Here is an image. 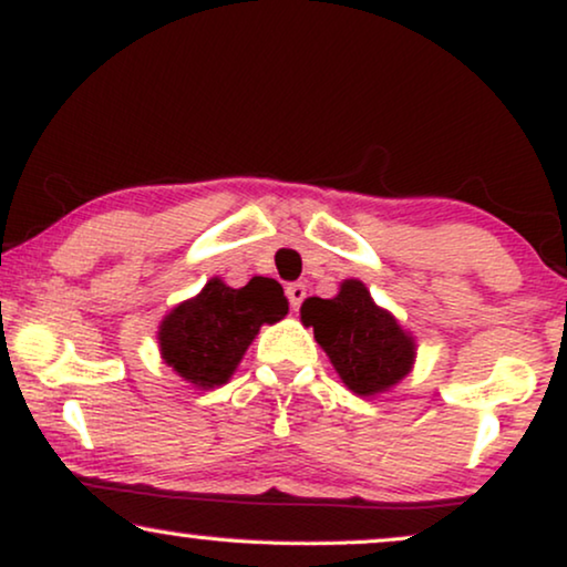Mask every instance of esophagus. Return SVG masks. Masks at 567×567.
Here are the masks:
<instances>
[{"label":"esophagus","mask_w":567,"mask_h":567,"mask_svg":"<svg viewBox=\"0 0 567 567\" xmlns=\"http://www.w3.org/2000/svg\"><path fill=\"white\" fill-rule=\"evenodd\" d=\"M286 297H289L291 309H299L301 301L307 299V286L305 284H289V286H286Z\"/></svg>","instance_id":"esophagus-1"}]
</instances>
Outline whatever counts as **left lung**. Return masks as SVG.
<instances>
[{"label": "left lung", "instance_id": "obj_1", "mask_svg": "<svg viewBox=\"0 0 567 567\" xmlns=\"http://www.w3.org/2000/svg\"><path fill=\"white\" fill-rule=\"evenodd\" d=\"M301 322L312 324L340 379L363 398L390 390L413 367V338L374 305L361 281H346L336 299L309 297Z\"/></svg>", "mask_w": 567, "mask_h": 567}]
</instances>
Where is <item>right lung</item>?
Instances as JSON below:
<instances>
[{"label": "right lung", "mask_w": 567, "mask_h": 567, "mask_svg": "<svg viewBox=\"0 0 567 567\" xmlns=\"http://www.w3.org/2000/svg\"><path fill=\"white\" fill-rule=\"evenodd\" d=\"M289 299L274 278L255 276L243 289L219 278L196 299L183 301L159 328L162 359L196 386H219L231 377L262 322H278Z\"/></svg>", "instance_id": "right-lung-1"}]
</instances>
